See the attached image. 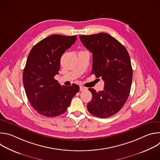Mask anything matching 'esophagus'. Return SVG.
Returning <instances> with one entry per match:
<instances>
[{
    "mask_svg": "<svg viewBox=\"0 0 160 160\" xmlns=\"http://www.w3.org/2000/svg\"><path fill=\"white\" fill-rule=\"evenodd\" d=\"M87 90V88L83 87V86H80V91H83V90Z\"/></svg>",
    "mask_w": 160,
    "mask_h": 160,
    "instance_id": "34e87169",
    "label": "esophagus"
}]
</instances>
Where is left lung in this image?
<instances>
[{
  "label": "left lung",
  "instance_id": "left-lung-1",
  "mask_svg": "<svg viewBox=\"0 0 160 160\" xmlns=\"http://www.w3.org/2000/svg\"><path fill=\"white\" fill-rule=\"evenodd\" d=\"M79 37L92 53L91 73L104 82L102 91L88 88L92 98L87 104V109L97 117H110L122 108L129 96L133 75L130 56L123 45L108 33Z\"/></svg>",
  "mask_w": 160,
  "mask_h": 160
}]
</instances>
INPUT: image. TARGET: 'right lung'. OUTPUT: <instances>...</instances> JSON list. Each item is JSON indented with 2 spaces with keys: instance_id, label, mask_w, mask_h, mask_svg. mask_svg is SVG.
Instances as JSON below:
<instances>
[{
  "instance_id": "right-lung-1",
  "label": "right lung",
  "mask_w": 160,
  "mask_h": 160,
  "mask_svg": "<svg viewBox=\"0 0 160 160\" xmlns=\"http://www.w3.org/2000/svg\"><path fill=\"white\" fill-rule=\"evenodd\" d=\"M76 40L75 35H52L35 45L28 54L22 82L30 104L41 115H62L78 92V85L61 86L54 79L59 74L62 55Z\"/></svg>"
}]
</instances>
